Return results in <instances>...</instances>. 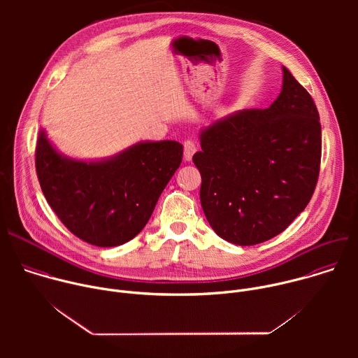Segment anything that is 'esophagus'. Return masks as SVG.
<instances>
[{
    "label": "esophagus",
    "instance_id": "obj_1",
    "mask_svg": "<svg viewBox=\"0 0 358 358\" xmlns=\"http://www.w3.org/2000/svg\"><path fill=\"white\" fill-rule=\"evenodd\" d=\"M195 151H196L195 143L191 141V140H187L184 143V159H185V162H191L192 160V156H194Z\"/></svg>",
    "mask_w": 358,
    "mask_h": 358
}]
</instances>
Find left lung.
Wrapping results in <instances>:
<instances>
[{"mask_svg": "<svg viewBox=\"0 0 358 358\" xmlns=\"http://www.w3.org/2000/svg\"><path fill=\"white\" fill-rule=\"evenodd\" d=\"M282 90L264 110L243 109L199 130L201 206L222 239L250 246L283 232L319 177L322 126L312 96L282 66Z\"/></svg>", "mask_w": 358, "mask_h": 358, "instance_id": "obj_1", "label": "left lung"}]
</instances>
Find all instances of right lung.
Returning a JSON list of instances; mask_svg holds the SVG:
<instances>
[{"label": "right lung", "mask_w": 358, "mask_h": 358, "mask_svg": "<svg viewBox=\"0 0 358 358\" xmlns=\"http://www.w3.org/2000/svg\"><path fill=\"white\" fill-rule=\"evenodd\" d=\"M181 162L182 144L174 140L138 141L105 159H73L45 129L35 155L50 208L73 235L100 248L123 245L140 234Z\"/></svg>", "instance_id": "right-lung-1"}]
</instances>
